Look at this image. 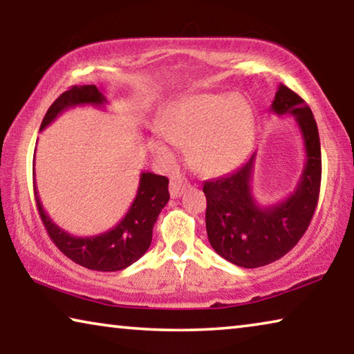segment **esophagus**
I'll return each instance as SVG.
<instances>
[{"label":"esophagus","instance_id":"obj_1","mask_svg":"<svg viewBox=\"0 0 354 354\" xmlns=\"http://www.w3.org/2000/svg\"><path fill=\"white\" fill-rule=\"evenodd\" d=\"M187 181L181 176H173L171 181H170V195L171 198H178V196H181L184 194V190L187 189Z\"/></svg>","mask_w":354,"mask_h":354}]
</instances>
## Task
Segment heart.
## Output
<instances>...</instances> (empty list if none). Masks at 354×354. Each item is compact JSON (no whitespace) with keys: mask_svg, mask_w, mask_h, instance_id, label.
<instances>
[{"mask_svg":"<svg viewBox=\"0 0 354 354\" xmlns=\"http://www.w3.org/2000/svg\"><path fill=\"white\" fill-rule=\"evenodd\" d=\"M254 133L253 112L243 98L195 95L171 106L164 115V134L171 143L190 148L194 165L207 175H221L242 162ZM159 153L170 154L162 142Z\"/></svg>","mask_w":354,"mask_h":354,"instance_id":"1","label":"heart"}]
</instances>
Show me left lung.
Instances as JSON below:
<instances>
[{
  "mask_svg": "<svg viewBox=\"0 0 354 354\" xmlns=\"http://www.w3.org/2000/svg\"><path fill=\"white\" fill-rule=\"evenodd\" d=\"M270 111L295 117L303 137L306 162L295 190L277 205H257L251 187L256 153L230 175L203 184L209 242L223 259L245 268L267 266L289 253L306 232L320 194L322 151L313 111L284 84Z\"/></svg>",
  "mask_w": 354,
  "mask_h": 354,
  "instance_id": "left-lung-1",
  "label": "left lung"
}]
</instances>
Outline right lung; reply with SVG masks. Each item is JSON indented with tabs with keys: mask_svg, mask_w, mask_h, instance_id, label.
<instances>
[{
	"mask_svg": "<svg viewBox=\"0 0 354 354\" xmlns=\"http://www.w3.org/2000/svg\"><path fill=\"white\" fill-rule=\"evenodd\" d=\"M106 103L107 100L97 86H73L50 106L40 124V131H44L59 113L70 107L84 104L104 106ZM34 195L40 218L56 247L73 262L98 272L123 270L139 261L151 245L153 226L160 211L170 200L169 179L149 171H142L136 198L120 223L98 236L76 237L68 234L48 217L39 200L35 184Z\"/></svg>",
	"mask_w": 354,
	"mask_h": 354,
	"instance_id": "add662e5",
	"label": "right lung"
}]
</instances>
